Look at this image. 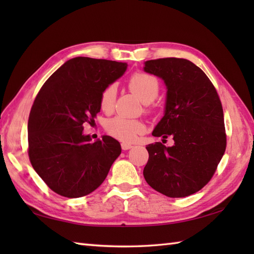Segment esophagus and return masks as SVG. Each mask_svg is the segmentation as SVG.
<instances>
[{
	"mask_svg": "<svg viewBox=\"0 0 254 254\" xmlns=\"http://www.w3.org/2000/svg\"><path fill=\"white\" fill-rule=\"evenodd\" d=\"M121 148H122L123 150H127V149L132 148V145H131V144H126V143H122V144H121Z\"/></svg>",
	"mask_w": 254,
	"mask_h": 254,
	"instance_id": "obj_1",
	"label": "esophagus"
}]
</instances>
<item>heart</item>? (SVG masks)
Masks as SVG:
<instances>
[{
  "instance_id": "obj_1",
  "label": "heart",
  "mask_w": 254,
  "mask_h": 254,
  "mask_svg": "<svg viewBox=\"0 0 254 254\" xmlns=\"http://www.w3.org/2000/svg\"><path fill=\"white\" fill-rule=\"evenodd\" d=\"M127 86L134 95H136L144 104H150L159 94L160 83L157 77L147 73H135L127 80ZM117 100V86L108 85L102 89L99 97L100 109L109 113L113 110ZM106 132L119 141L131 143L138 134L145 131V126L137 119H127L124 117H115L106 122Z\"/></svg>"
}]
</instances>
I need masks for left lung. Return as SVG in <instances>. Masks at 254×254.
<instances>
[{"mask_svg":"<svg viewBox=\"0 0 254 254\" xmlns=\"http://www.w3.org/2000/svg\"><path fill=\"white\" fill-rule=\"evenodd\" d=\"M144 69L163 78L168 89L165 116L153 135L175 141L171 147L148 145L144 178L166 196L191 195L210 181L225 153L222 102L206 74L187 59L149 60Z\"/></svg>","mask_w":254,"mask_h":254,"instance_id":"obj_1","label":"left lung"}]
</instances>
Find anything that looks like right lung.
<instances>
[{"label": "right lung", "mask_w": 254, "mask_h": 254, "mask_svg": "<svg viewBox=\"0 0 254 254\" xmlns=\"http://www.w3.org/2000/svg\"><path fill=\"white\" fill-rule=\"evenodd\" d=\"M126 69L127 63L74 58L36 96L28 119L29 160L59 195L74 198L95 191L121 154L120 143L111 136L91 143L83 124L95 121L102 89Z\"/></svg>", "instance_id": "add662e5"}]
</instances>
